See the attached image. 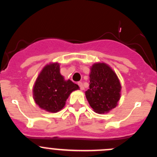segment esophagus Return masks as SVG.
Instances as JSON below:
<instances>
[{
	"instance_id": "34e87169",
	"label": "esophagus",
	"mask_w": 157,
	"mask_h": 157,
	"mask_svg": "<svg viewBox=\"0 0 157 157\" xmlns=\"http://www.w3.org/2000/svg\"><path fill=\"white\" fill-rule=\"evenodd\" d=\"M78 86H79L80 89H81L82 90H84V86H83V84H82V82H79L78 83Z\"/></svg>"
}]
</instances>
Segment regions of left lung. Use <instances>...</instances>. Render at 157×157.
<instances>
[{"instance_id":"obj_1","label":"left lung","mask_w":157,"mask_h":157,"mask_svg":"<svg viewBox=\"0 0 157 157\" xmlns=\"http://www.w3.org/2000/svg\"><path fill=\"white\" fill-rule=\"evenodd\" d=\"M90 82L86 97L94 112L104 114L116 108L120 99L121 85L110 67L105 63H94L90 68Z\"/></svg>"}]
</instances>
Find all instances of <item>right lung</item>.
<instances>
[{"mask_svg": "<svg viewBox=\"0 0 157 157\" xmlns=\"http://www.w3.org/2000/svg\"><path fill=\"white\" fill-rule=\"evenodd\" d=\"M79 87L70 79L65 80L59 72V64H47L37 76L33 88L35 103L48 112H57L64 107L72 91Z\"/></svg>", "mask_w": 157, "mask_h": 157, "instance_id": "1", "label": "right lung"}]
</instances>
